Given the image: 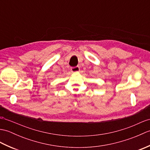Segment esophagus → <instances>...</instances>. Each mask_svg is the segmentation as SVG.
Instances as JSON below:
<instances>
[{
  "label": "esophagus",
  "instance_id": "obj_1",
  "mask_svg": "<svg viewBox=\"0 0 150 150\" xmlns=\"http://www.w3.org/2000/svg\"><path fill=\"white\" fill-rule=\"evenodd\" d=\"M71 70L72 72H78L80 71V68H79V66H75V67H71Z\"/></svg>",
  "mask_w": 150,
  "mask_h": 150
}]
</instances>
